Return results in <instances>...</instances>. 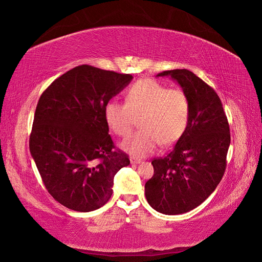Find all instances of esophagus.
Wrapping results in <instances>:
<instances>
[{"mask_svg":"<svg viewBox=\"0 0 262 262\" xmlns=\"http://www.w3.org/2000/svg\"><path fill=\"white\" fill-rule=\"evenodd\" d=\"M142 161L138 160V159H135V157H130V163L132 164H139Z\"/></svg>","mask_w":262,"mask_h":262,"instance_id":"1","label":"esophagus"}]
</instances>
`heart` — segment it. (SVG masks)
Returning <instances> with one entry per match:
<instances>
[{
  "label": "heart",
  "instance_id": "heart-1",
  "mask_svg": "<svg viewBox=\"0 0 262 262\" xmlns=\"http://www.w3.org/2000/svg\"><path fill=\"white\" fill-rule=\"evenodd\" d=\"M191 116V103L181 89H169L150 79L135 82L126 95V102L111 99L103 108L109 128L127 136L139 118L141 130L120 143L126 153L146 156L159 144L169 146L184 135Z\"/></svg>",
  "mask_w": 262,
  "mask_h": 262
}]
</instances>
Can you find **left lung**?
Segmentation results:
<instances>
[{"label":"left lung","mask_w":262,"mask_h":262,"mask_svg":"<svg viewBox=\"0 0 262 262\" xmlns=\"http://www.w3.org/2000/svg\"><path fill=\"white\" fill-rule=\"evenodd\" d=\"M171 77L191 103L188 126L174 148L151 162L153 178L146 182L145 196L157 212L183 214L208 199L222 180L230 146L229 123L215 91L186 69L163 71Z\"/></svg>","instance_id":"8db88e82"}]
</instances>
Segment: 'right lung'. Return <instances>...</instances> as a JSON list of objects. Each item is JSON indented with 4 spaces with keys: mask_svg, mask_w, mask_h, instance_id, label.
<instances>
[{
    "mask_svg": "<svg viewBox=\"0 0 262 262\" xmlns=\"http://www.w3.org/2000/svg\"><path fill=\"white\" fill-rule=\"evenodd\" d=\"M133 77L82 64L56 79L36 105L30 153L45 186L66 208L105 205L114 178L129 159L115 149L103 108Z\"/></svg>",
    "mask_w": 262,
    "mask_h": 262,
    "instance_id": "obj_1",
    "label": "right lung"
}]
</instances>
